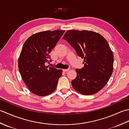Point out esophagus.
Listing matches in <instances>:
<instances>
[{
  "label": "esophagus",
  "mask_w": 129,
  "mask_h": 129,
  "mask_svg": "<svg viewBox=\"0 0 129 129\" xmlns=\"http://www.w3.org/2000/svg\"><path fill=\"white\" fill-rule=\"evenodd\" d=\"M63 72H68V71L70 70V69H63Z\"/></svg>",
  "instance_id": "1"
}]
</instances>
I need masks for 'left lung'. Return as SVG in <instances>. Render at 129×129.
I'll return each instance as SVG.
<instances>
[{
	"mask_svg": "<svg viewBox=\"0 0 129 129\" xmlns=\"http://www.w3.org/2000/svg\"><path fill=\"white\" fill-rule=\"evenodd\" d=\"M62 39L84 59V66L76 69L72 84L76 91L85 95L98 92L105 86L113 71L114 55L102 35L92 31L68 30Z\"/></svg>",
	"mask_w": 129,
	"mask_h": 129,
	"instance_id": "8db88e82",
	"label": "left lung"
}]
</instances>
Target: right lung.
Masks as SVG:
<instances>
[{"label": "right lung", "instance_id": "1", "mask_svg": "<svg viewBox=\"0 0 129 129\" xmlns=\"http://www.w3.org/2000/svg\"><path fill=\"white\" fill-rule=\"evenodd\" d=\"M64 30L41 31L30 37L24 43L18 60L21 78L33 94L46 96L55 90L62 70L46 66L51 61L49 54Z\"/></svg>", "mask_w": 129, "mask_h": 129}]
</instances>
